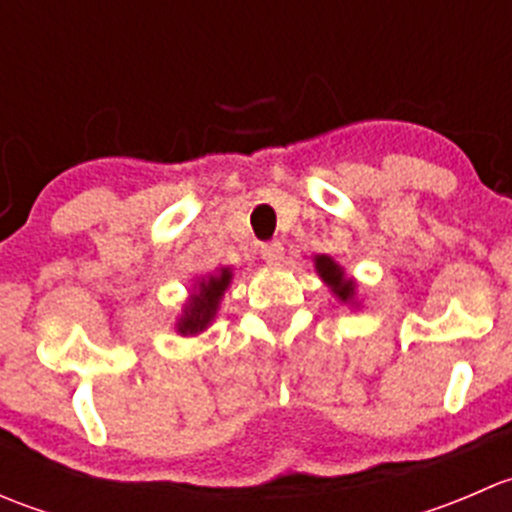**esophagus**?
<instances>
[{"mask_svg": "<svg viewBox=\"0 0 512 512\" xmlns=\"http://www.w3.org/2000/svg\"><path fill=\"white\" fill-rule=\"evenodd\" d=\"M260 255L262 260L270 262V265H277V262H282V257H285V247H282V242L277 240L265 242V245L260 247Z\"/></svg>", "mask_w": 512, "mask_h": 512, "instance_id": "esophagus-1", "label": "esophagus"}]
</instances>
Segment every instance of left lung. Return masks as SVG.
I'll use <instances>...</instances> for the list:
<instances>
[{"label":"left lung","mask_w":512,"mask_h":512,"mask_svg":"<svg viewBox=\"0 0 512 512\" xmlns=\"http://www.w3.org/2000/svg\"><path fill=\"white\" fill-rule=\"evenodd\" d=\"M317 272L327 280V285L337 292V297L342 302H352L354 297V282L352 280H344V270L327 255H319L317 257Z\"/></svg>","instance_id":"8db88e82"}]
</instances>
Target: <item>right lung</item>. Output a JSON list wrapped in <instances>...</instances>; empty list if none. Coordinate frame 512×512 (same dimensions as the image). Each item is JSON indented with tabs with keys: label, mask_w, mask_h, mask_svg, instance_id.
<instances>
[{
	"label": "right lung",
	"mask_w": 512,
	"mask_h": 512,
	"mask_svg": "<svg viewBox=\"0 0 512 512\" xmlns=\"http://www.w3.org/2000/svg\"><path fill=\"white\" fill-rule=\"evenodd\" d=\"M230 270H223L220 275H213L210 280L200 282L198 292L190 297V302L185 304V312L178 322L180 334H198L213 322L215 312H218L220 297L225 294L227 285H230Z\"/></svg>",
	"instance_id": "1"
}]
</instances>
